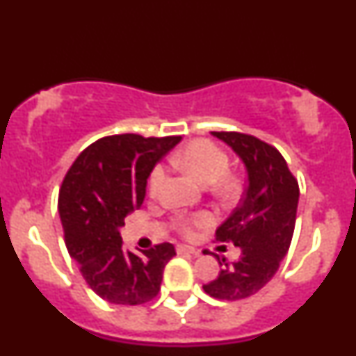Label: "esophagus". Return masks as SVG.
I'll return each mask as SVG.
<instances>
[{"label": "esophagus", "instance_id": "obj_1", "mask_svg": "<svg viewBox=\"0 0 356 356\" xmlns=\"http://www.w3.org/2000/svg\"><path fill=\"white\" fill-rule=\"evenodd\" d=\"M176 250H177V254H193V255H199L200 254L199 249L193 248V245H184V244H179L177 248H176Z\"/></svg>", "mask_w": 356, "mask_h": 356}]
</instances>
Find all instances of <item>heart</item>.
Masks as SVG:
<instances>
[{
    "label": "heart",
    "mask_w": 356,
    "mask_h": 356,
    "mask_svg": "<svg viewBox=\"0 0 356 356\" xmlns=\"http://www.w3.org/2000/svg\"><path fill=\"white\" fill-rule=\"evenodd\" d=\"M171 165L176 170L188 172L200 185H209L210 195L222 205H234L243 197L244 182L241 176L229 172V156L221 147L209 140H195L172 154ZM163 166H154L147 180L151 196H157L163 185ZM210 224L207 213H197L193 216H180L179 229L182 234L191 235L195 225Z\"/></svg>",
    "instance_id": "heart-1"
}]
</instances>
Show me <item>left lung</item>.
Masks as SVG:
<instances>
[{
    "mask_svg": "<svg viewBox=\"0 0 356 356\" xmlns=\"http://www.w3.org/2000/svg\"><path fill=\"white\" fill-rule=\"evenodd\" d=\"M211 135L229 145L243 160L248 186L236 209L216 229V241L234 243L241 249V255L232 263L215 255L221 270L202 288L215 299L240 300L266 285L288 254L299 204V184L274 146L240 132Z\"/></svg>",
    "mask_w": 356,
    "mask_h": 356,
    "instance_id": "obj_1",
    "label": "left lung"
}]
</instances>
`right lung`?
Returning a JSON list of instances; mask_svg holds the SVG:
<instances>
[{"instance_id":"1","label":"right lung","mask_w":356,"mask_h":356,"mask_svg":"<svg viewBox=\"0 0 356 356\" xmlns=\"http://www.w3.org/2000/svg\"><path fill=\"white\" fill-rule=\"evenodd\" d=\"M182 137L122 134L104 137L67 172L59 193V215L70 257L96 294L116 305H141L159 294L171 243L134 254L122 248L120 227L141 207L147 177Z\"/></svg>"}]
</instances>
